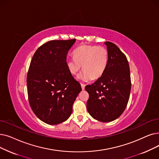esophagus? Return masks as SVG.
<instances>
[{
    "label": "esophagus",
    "mask_w": 159,
    "mask_h": 159,
    "mask_svg": "<svg viewBox=\"0 0 159 159\" xmlns=\"http://www.w3.org/2000/svg\"><path fill=\"white\" fill-rule=\"evenodd\" d=\"M80 85H81V88H82V89H85V84H80Z\"/></svg>",
    "instance_id": "esophagus-1"
}]
</instances>
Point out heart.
I'll use <instances>...</instances> for the list:
<instances>
[{
  "mask_svg": "<svg viewBox=\"0 0 159 159\" xmlns=\"http://www.w3.org/2000/svg\"><path fill=\"white\" fill-rule=\"evenodd\" d=\"M73 56L66 60L67 67L72 75H77L82 66L84 71L79 76L82 81L101 77L108 64V51L103 47L81 45L74 51Z\"/></svg>",
  "mask_w": 159,
  "mask_h": 159,
  "instance_id": "obj_1",
  "label": "heart"
}]
</instances>
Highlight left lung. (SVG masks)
Instances as JSON below:
<instances>
[{
    "mask_svg": "<svg viewBox=\"0 0 159 159\" xmlns=\"http://www.w3.org/2000/svg\"><path fill=\"white\" fill-rule=\"evenodd\" d=\"M108 61L101 77L85 89L89 93L87 110L94 119L112 121L121 115L129 101L131 81L127 59L115 44L107 41Z\"/></svg>",
    "mask_w": 159,
    "mask_h": 159,
    "instance_id": "1",
    "label": "left lung"
}]
</instances>
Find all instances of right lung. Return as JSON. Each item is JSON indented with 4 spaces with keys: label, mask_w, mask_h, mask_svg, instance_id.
<instances>
[{
    "label": "right lung",
    "mask_w": 159,
    "mask_h": 159,
    "mask_svg": "<svg viewBox=\"0 0 159 159\" xmlns=\"http://www.w3.org/2000/svg\"><path fill=\"white\" fill-rule=\"evenodd\" d=\"M75 41H48L38 48L31 60L26 79L29 103L38 118L49 125L70 118L82 90L66 64L67 52Z\"/></svg>",
    "instance_id": "1"
}]
</instances>
